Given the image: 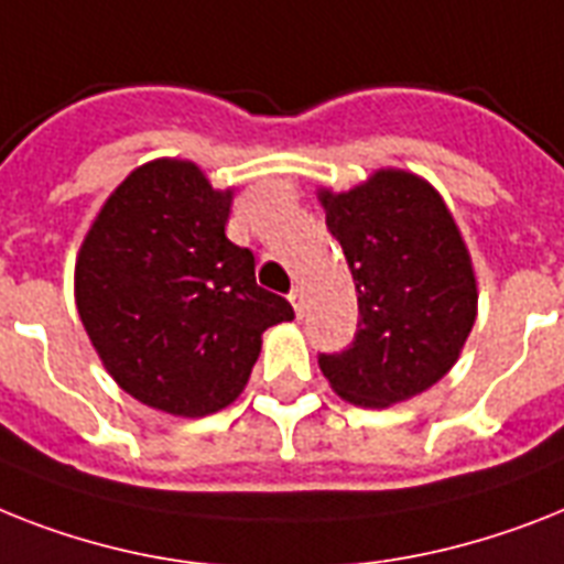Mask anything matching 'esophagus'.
Listing matches in <instances>:
<instances>
[{"instance_id": "34e87169", "label": "esophagus", "mask_w": 564, "mask_h": 564, "mask_svg": "<svg viewBox=\"0 0 564 564\" xmlns=\"http://www.w3.org/2000/svg\"><path fill=\"white\" fill-rule=\"evenodd\" d=\"M290 304H292V310H295L297 318H301V315H304V310H306V297H304V290H301V286H292Z\"/></svg>"}]
</instances>
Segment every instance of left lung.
<instances>
[{
	"label": "left lung",
	"instance_id": "8db88e82",
	"mask_svg": "<svg viewBox=\"0 0 564 564\" xmlns=\"http://www.w3.org/2000/svg\"><path fill=\"white\" fill-rule=\"evenodd\" d=\"M318 196L359 295L354 341L318 356V368L354 405L411 400L452 370L478 315L464 237L414 173L379 171L347 194Z\"/></svg>",
	"mask_w": 564,
	"mask_h": 564
}]
</instances>
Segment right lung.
<instances>
[{"mask_svg":"<svg viewBox=\"0 0 564 564\" xmlns=\"http://www.w3.org/2000/svg\"><path fill=\"white\" fill-rule=\"evenodd\" d=\"M231 191L194 162L155 159L112 191L75 267L77 313L104 368L150 409L205 416L240 397L260 336L292 322L226 237Z\"/></svg>","mask_w":564,"mask_h":564,"instance_id":"1","label":"right lung"}]
</instances>
